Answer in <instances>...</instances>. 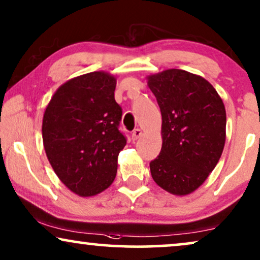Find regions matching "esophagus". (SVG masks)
<instances>
[{
	"mask_svg": "<svg viewBox=\"0 0 260 260\" xmlns=\"http://www.w3.org/2000/svg\"><path fill=\"white\" fill-rule=\"evenodd\" d=\"M141 134H143V132H141L140 128H136V129H134L133 133H132V139L138 140L141 137Z\"/></svg>",
	"mask_w": 260,
	"mask_h": 260,
	"instance_id": "1",
	"label": "esophagus"
}]
</instances>
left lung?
<instances>
[{
	"mask_svg": "<svg viewBox=\"0 0 260 260\" xmlns=\"http://www.w3.org/2000/svg\"><path fill=\"white\" fill-rule=\"evenodd\" d=\"M161 113L160 153L150 162L153 181L174 195H188L208 178L222 154L226 109L201 76L170 69L147 77Z\"/></svg>",
	"mask_w": 260,
	"mask_h": 260,
	"instance_id": "obj_1",
	"label": "left lung"
}]
</instances>
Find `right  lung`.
Instances as JSON below:
<instances>
[{
	"instance_id": "1",
	"label": "right lung",
	"mask_w": 260,
	"mask_h": 260,
	"mask_svg": "<svg viewBox=\"0 0 260 260\" xmlns=\"http://www.w3.org/2000/svg\"><path fill=\"white\" fill-rule=\"evenodd\" d=\"M116 78L89 72L64 83L43 119V141L58 178L79 196L102 192L115 179L126 145L119 131L122 109L114 99Z\"/></svg>"
}]
</instances>
